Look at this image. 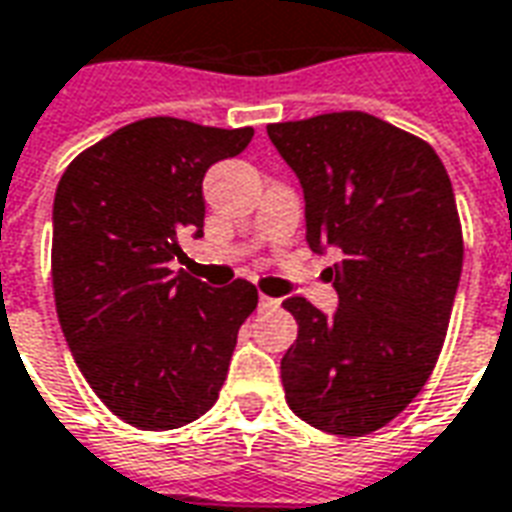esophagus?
<instances>
[{
  "label": "esophagus",
  "mask_w": 512,
  "mask_h": 512,
  "mask_svg": "<svg viewBox=\"0 0 512 512\" xmlns=\"http://www.w3.org/2000/svg\"><path fill=\"white\" fill-rule=\"evenodd\" d=\"M279 301L277 299H271V296H266V293H260V307H277Z\"/></svg>",
  "instance_id": "obj_1"
}]
</instances>
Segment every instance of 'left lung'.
<instances>
[{
  "instance_id": "obj_1",
  "label": "left lung",
  "mask_w": 512,
  "mask_h": 512,
  "mask_svg": "<svg viewBox=\"0 0 512 512\" xmlns=\"http://www.w3.org/2000/svg\"><path fill=\"white\" fill-rule=\"evenodd\" d=\"M299 175L307 244L332 246L340 310L285 299L299 337L282 356L290 411L334 436L384 428L439 362L463 266L461 216L436 150L367 112L271 123Z\"/></svg>"
}]
</instances>
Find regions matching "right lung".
Listing matches in <instances>:
<instances>
[{"instance_id": "1", "label": "right lung", "mask_w": 512, "mask_h": 512, "mask_svg": "<svg viewBox=\"0 0 512 512\" xmlns=\"http://www.w3.org/2000/svg\"><path fill=\"white\" fill-rule=\"evenodd\" d=\"M255 128L145 117L82 150L54 197L51 285L73 359L115 417L172 430L219 400L257 288L211 290L175 274L180 238L200 235L205 169Z\"/></svg>"}]
</instances>
